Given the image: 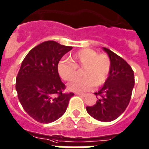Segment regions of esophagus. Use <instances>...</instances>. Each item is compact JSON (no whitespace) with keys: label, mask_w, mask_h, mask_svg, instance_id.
<instances>
[{"label":"esophagus","mask_w":149,"mask_h":149,"mask_svg":"<svg viewBox=\"0 0 149 149\" xmlns=\"http://www.w3.org/2000/svg\"><path fill=\"white\" fill-rule=\"evenodd\" d=\"M76 95H79V97H85L86 96V95H84V94H80V93H77Z\"/></svg>","instance_id":"1"}]
</instances>
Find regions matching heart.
<instances>
[{"instance_id":"1","label":"heart","mask_w":149,"mask_h":149,"mask_svg":"<svg viewBox=\"0 0 149 149\" xmlns=\"http://www.w3.org/2000/svg\"><path fill=\"white\" fill-rule=\"evenodd\" d=\"M71 62L62 60L58 65V74L62 79L70 81L77 76V69H82L81 79H73L68 84V89L84 93L95 86L106 82L111 70V60L105 54H98L92 49H83L72 54Z\"/></svg>"}]
</instances>
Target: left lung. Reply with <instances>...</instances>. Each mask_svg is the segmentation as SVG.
<instances>
[{
  "label": "left lung",
  "mask_w": 149,
  "mask_h": 149,
  "mask_svg": "<svg viewBox=\"0 0 149 149\" xmlns=\"http://www.w3.org/2000/svg\"><path fill=\"white\" fill-rule=\"evenodd\" d=\"M103 50L111 60V70L104 86L95 93L97 102L87 106V112L97 120L111 122L117 119L129 105L134 86V75L130 65L106 47Z\"/></svg>",
  "instance_id": "left-lung-1"
}]
</instances>
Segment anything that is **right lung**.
Listing matches in <instances>:
<instances>
[{"label": "right lung", "instance_id": "obj_1", "mask_svg": "<svg viewBox=\"0 0 149 149\" xmlns=\"http://www.w3.org/2000/svg\"><path fill=\"white\" fill-rule=\"evenodd\" d=\"M53 40L43 42L25 57L16 77L18 97L22 106L33 120L49 123L64 114L74 94L65 93L58 65L72 50Z\"/></svg>", "mask_w": 149, "mask_h": 149}]
</instances>
